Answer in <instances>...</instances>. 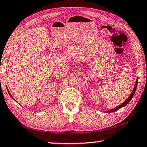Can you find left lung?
Listing matches in <instances>:
<instances>
[{
	"label": "left lung",
	"instance_id": "8db88e82",
	"mask_svg": "<svg viewBox=\"0 0 147 147\" xmlns=\"http://www.w3.org/2000/svg\"><path fill=\"white\" fill-rule=\"evenodd\" d=\"M138 78H137L136 81V83H135V85H134V87L133 90V91H132L131 95L129 96L128 98L126 99L125 101L122 103V104L119 105V106H117V107H116V108H115L113 109H111V110H108L107 111H106V113H111V112H114V111H117L118 110H119L120 108L123 107V106H125L127 105L128 103L131 101V100L132 99V98H133V97L134 96V93H135V91H136V87H137V85H138Z\"/></svg>",
	"mask_w": 147,
	"mask_h": 147
}]
</instances>
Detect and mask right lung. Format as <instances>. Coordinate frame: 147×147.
I'll return each mask as SVG.
<instances>
[{"mask_svg":"<svg viewBox=\"0 0 147 147\" xmlns=\"http://www.w3.org/2000/svg\"><path fill=\"white\" fill-rule=\"evenodd\" d=\"M7 91H8V92H9V90H8V89H7ZM9 94H10V93H9ZM10 96H11V97H12V98H13V97H12V96H11V95H10Z\"/></svg>","mask_w":147,"mask_h":147,"instance_id":"obj_1","label":"right lung"}]
</instances>
